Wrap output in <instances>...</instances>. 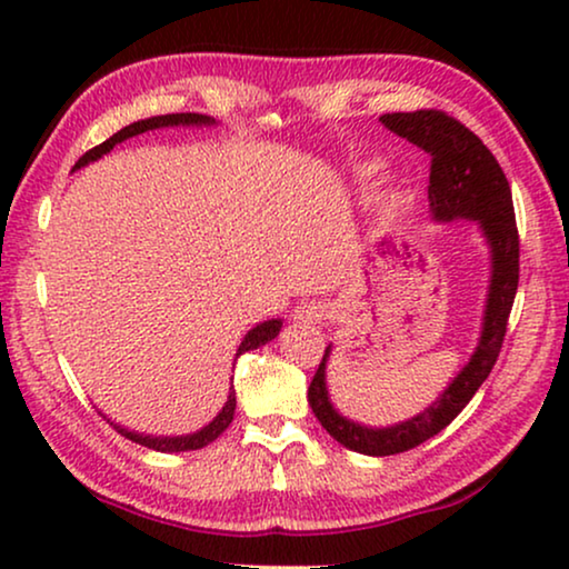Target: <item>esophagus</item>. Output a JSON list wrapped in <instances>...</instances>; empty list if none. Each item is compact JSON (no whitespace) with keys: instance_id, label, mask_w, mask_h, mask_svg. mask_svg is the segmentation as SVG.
Instances as JSON below:
<instances>
[{"instance_id":"1","label":"esophagus","mask_w":569,"mask_h":569,"mask_svg":"<svg viewBox=\"0 0 569 569\" xmlns=\"http://www.w3.org/2000/svg\"><path fill=\"white\" fill-rule=\"evenodd\" d=\"M292 318L300 323H321L326 318V306H321V302H300V306H295Z\"/></svg>"}]
</instances>
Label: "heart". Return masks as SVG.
Instances as JSON below:
<instances>
[{
  "mask_svg": "<svg viewBox=\"0 0 569 569\" xmlns=\"http://www.w3.org/2000/svg\"><path fill=\"white\" fill-rule=\"evenodd\" d=\"M378 178H380V166H376V162H368V166L357 168V173H355V183L360 186L362 191H368L370 186H376Z\"/></svg>",
  "mask_w": 569,
  "mask_h": 569,
  "instance_id": "heart-1",
  "label": "heart"
}]
</instances>
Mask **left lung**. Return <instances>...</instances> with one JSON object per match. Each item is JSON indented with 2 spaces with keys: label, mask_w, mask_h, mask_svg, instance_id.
<instances>
[{
  "label": "left lung",
  "mask_w": 569,
  "mask_h": 569,
  "mask_svg": "<svg viewBox=\"0 0 569 569\" xmlns=\"http://www.w3.org/2000/svg\"><path fill=\"white\" fill-rule=\"evenodd\" d=\"M380 123L396 137L409 139L411 144L432 154L430 189H427L430 217L440 224L456 220L477 224L489 251V284L479 339L469 362H463V368L450 378V383L442 388L430 407L396 425H362L333 407L329 383H326V365H329L333 345L326 347L313 383L308 388V403L323 430L339 446L362 456L403 453V450L435 438L461 415L495 368L518 290L516 212H512L508 178L495 154L481 144L473 131L440 111L386 113L380 116Z\"/></svg>",
  "instance_id": "left-lung-1"
}]
</instances>
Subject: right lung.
I'll list each match as a JSON object with an SVG mask.
<instances>
[{
    "instance_id": "obj_1",
    "label": "right lung",
    "mask_w": 569,
    "mask_h": 569,
    "mask_svg": "<svg viewBox=\"0 0 569 569\" xmlns=\"http://www.w3.org/2000/svg\"><path fill=\"white\" fill-rule=\"evenodd\" d=\"M170 127H189V129H204V127H217V121L212 116H204V113H166V116H152V119H142V121H134L129 123V127H123L121 131H116L113 137H108L103 144L92 147L90 152H84L80 160H77L74 170H80L84 166H90V162H96L103 158L113 150L116 144L127 142V139L137 137V134H144V131H152V129H170ZM279 329H282V318H269V321H261L256 323L251 331L246 333L243 341H240L238 352H236V360L240 355L251 352V349H259L263 345H269L271 339H277ZM232 380V378H230ZM232 417H236V388L230 386V393H228V401H224V407L217 411V417L212 422H207L201 430L197 432H189V435H150V432H137V430H129V427H123L119 422H113V419H108L116 430H119L123 438L139 442V446L144 448H152V450H160V453H183V450H199L209 446V442H214L220 435L228 430Z\"/></svg>"
}]
</instances>
